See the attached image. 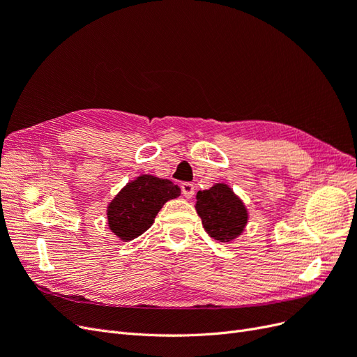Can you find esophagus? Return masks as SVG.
<instances>
[{
    "mask_svg": "<svg viewBox=\"0 0 357 357\" xmlns=\"http://www.w3.org/2000/svg\"><path fill=\"white\" fill-rule=\"evenodd\" d=\"M181 192L186 198H192L193 195H195V186H193V183L185 181V183H181Z\"/></svg>",
    "mask_w": 357,
    "mask_h": 357,
    "instance_id": "obj_1",
    "label": "esophagus"
}]
</instances>
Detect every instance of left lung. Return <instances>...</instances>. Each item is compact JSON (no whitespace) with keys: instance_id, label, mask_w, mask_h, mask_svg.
Returning a JSON list of instances; mask_svg holds the SVG:
<instances>
[{"instance_id":"1","label":"left lung","mask_w":357,"mask_h":357,"mask_svg":"<svg viewBox=\"0 0 357 357\" xmlns=\"http://www.w3.org/2000/svg\"><path fill=\"white\" fill-rule=\"evenodd\" d=\"M195 208L205 232L220 243L238 238L248 220L244 202L226 183H215L208 190H199Z\"/></svg>"}]
</instances>
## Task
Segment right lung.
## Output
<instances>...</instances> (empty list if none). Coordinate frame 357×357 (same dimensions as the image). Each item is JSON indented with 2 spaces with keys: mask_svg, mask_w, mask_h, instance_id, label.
Returning a JSON list of instances; mask_svg holds the SVG:
<instances>
[{
  "mask_svg": "<svg viewBox=\"0 0 357 357\" xmlns=\"http://www.w3.org/2000/svg\"><path fill=\"white\" fill-rule=\"evenodd\" d=\"M180 193V188L167 178L149 174L137 177L107 207L110 231L122 241L137 238L153 225L164 204L178 198Z\"/></svg>",
  "mask_w": 357,
  "mask_h": 357,
  "instance_id": "add662e5",
  "label": "right lung"
}]
</instances>
